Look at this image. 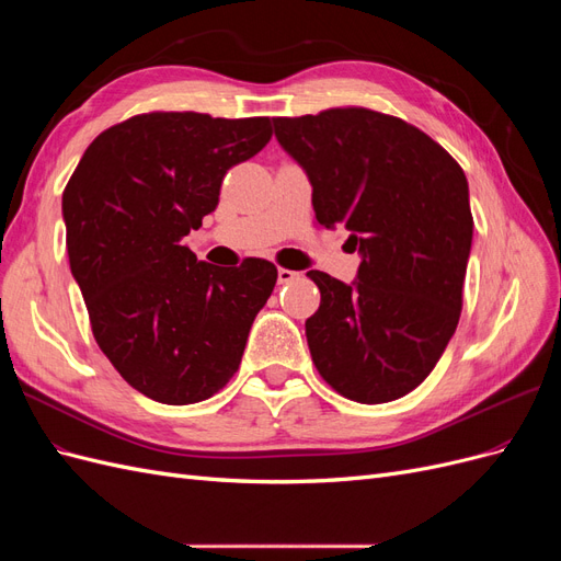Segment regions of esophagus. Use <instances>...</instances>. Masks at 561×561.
Here are the masks:
<instances>
[{"mask_svg":"<svg viewBox=\"0 0 561 561\" xmlns=\"http://www.w3.org/2000/svg\"><path fill=\"white\" fill-rule=\"evenodd\" d=\"M297 278H299L297 271H290V268H278V283H280V285H287V283L297 280Z\"/></svg>","mask_w":561,"mask_h":561,"instance_id":"1","label":"esophagus"}]
</instances>
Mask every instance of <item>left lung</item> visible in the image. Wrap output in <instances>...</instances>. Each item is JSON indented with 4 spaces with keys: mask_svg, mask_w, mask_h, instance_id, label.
Masks as SVG:
<instances>
[{
    "mask_svg": "<svg viewBox=\"0 0 561 561\" xmlns=\"http://www.w3.org/2000/svg\"><path fill=\"white\" fill-rule=\"evenodd\" d=\"M274 130L313 186L318 222L346 225L360 254L353 283L307 274L320 290L311 358L348 400H398L431 375L461 316L468 180L426 133L365 107L278 116Z\"/></svg>",
    "mask_w": 561,
    "mask_h": 561,
    "instance_id": "left-lung-1",
    "label": "left lung"
}]
</instances>
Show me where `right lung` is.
I'll use <instances>...</instances> for the list:
<instances>
[{"label": "right lung", "instance_id": "1", "mask_svg": "<svg viewBox=\"0 0 561 561\" xmlns=\"http://www.w3.org/2000/svg\"><path fill=\"white\" fill-rule=\"evenodd\" d=\"M268 140L266 116L140 114L100 133L65 186L67 254L95 342L151 400L215 396L274 293L271 262L213 266L182 241L217 208L229 168Z\"/></svg>", "mask_w": 561, "mask_h": 561}]
</instances>
